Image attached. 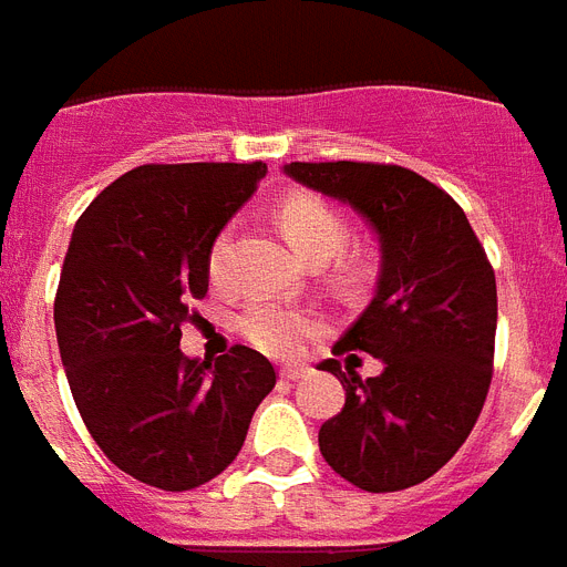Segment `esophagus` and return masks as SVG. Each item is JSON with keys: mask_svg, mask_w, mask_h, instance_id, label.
Segmentation results:
<instances>
[{"mask_svg": "<svg viewBox=\"0 0 567 567\" xmlns=\"http://www.w3.org/2000/svg\"><path fill=\"white\" fill-rule=\"evenodd\" d=\"M279 375L288 381H299L308 375V367H299V363H293V367H282V370H279Z\"/></svg>", "mask_w": 567, "mask_h": 567, "instance_id": "obj_1", "label": "esophagus"}]
</instances>
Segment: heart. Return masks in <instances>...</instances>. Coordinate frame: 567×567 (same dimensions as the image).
Segmentation results:
<instances>
[{"label":"heart","mask_w":567,"mask_h":567,"mask_svg":"<svg viewBox=\"0 0 567 567\" xmlns=\"http://www.w3.org/2000/svg\"><path fill=\"white\" fill-rule=\"evenodd\" d=\"M276 218H279V227H282L288 244L308 265H323L334 252H340V247L347 241V224L338 215V209L326 204L323 197L291 195L288 200H282ZM224 261H227V236H220L212 244V279H224ZM343 270L358 279V276L367 274V259L361 252H349L343 259ZM236 326L247 343L274 358H293L299 349L306 347V340L320 331V320L311 311L270 302V299L250 302L238 315Z\"/></svg>","instance_id":"heart-1"}]
</instances>
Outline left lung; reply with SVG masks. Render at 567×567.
Listing matches in <instances>:
<instances>
[{
	"label": "left lung",
	"instance_id": "1",
	"mask_svg": "<svg viewBox=\"0 0 567 567\" xmlns=\"http://www.w3.org/2000/svg\"><path fill=\"white\" fill-rule=\"evenodd\" d=\"M285 174L352 206L381 252L370 306L334 352H367L384 370L361 381L334 358L320 363L347 390L320 451L358 489L416 486L457 454L486 402L498 326L489 259L466 212L402 165L291 163Z\"/></svg>",
	"mask_w": 567,
	"mask_h": 567
}]
</instances>
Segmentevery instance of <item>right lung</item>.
Instances as JSON below:
<instances>
[{
  "mask_svg": "<svg viewBox=\"0 0 567 567\" xmlns=\"http://www.w3.org/2000/svg\"><path fill=\"white\" fill-rule=\"evenodd\" d=\"M265 163L140 165L72 229L58 299L60 361L99 449L165 492L209 483L238 457L274 390L268 358L233 347L186 358L183 323L209 291V252L252 197Z\"/></svg>",
  "mask_w": 567,
  "mask_h": 567,
  "instance_id": "add662e5",
  "label": "right lung"
}]
</instances>
